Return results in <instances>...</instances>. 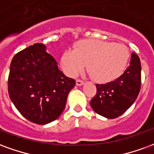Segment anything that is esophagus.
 <instances>
[{
  "label": "esophagus",
  "mask_w": 154,
  "mask_h": 154,
  "mask_svg": "<svg viewBox=\"0 0 154 154\" xmlns=\"http://www.w3.org/2000/svg\"><path fill=\"white\" fill-rule=\"evenodd\" d=\"M76 84H77V86H82V85L84 84V82H83V81L78 79V80L76 81Z\"/></svg>",
  "instance_id": "34e87169"
}]
</instances>
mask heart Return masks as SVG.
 Masks as SVG:
<instances>
[{"instance_id":"obj_1","label":"heart","mask_w":154,"mask_h":154,"mask_svg":"<svg viewBox=\"0 0 154 154\" xmlns=\"http://www.w3.org/2000/svg\"><path fill=\"white\" fill-rule=\"evenodd\" d=\"M129 57V50L123 44L85 39L78 42L74 49L64 51L61 64L71 77L77 76L86 64L87 72L93 80L106 82L122 74Z\"/></svg>"}]
</instances>
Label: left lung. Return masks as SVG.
<instances>
[{"mask_svg": "<svg viewBox=\"0 0 154 154\" xmlns=\"http://www.w3.org/2000/svg\"><path fill=\"white\" fill-rule=\"evenodd\" d=\"M97 94L90 101L93 110L108 119H115L125 112L139 96L141 86V63L132 53L129 67L116 80L97 84Z\"/></svg>", "mask_w": 154, "mask_h": 154, "instance_id": "8db88e82", "label": "left lung"}]
</instances>
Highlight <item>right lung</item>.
Masks as SVG:
<instances>
[{
	"label": "right lung",
	"instance_id": "add662e5",
	"mask_svg": "<svg viewBox=\"0 0 154 154\" xmlns=\"http://www.w3.org/2000/svg\"><path fill=\"white\" fill-rule=\"evenodd\" d=\"M76 82L59 70L57 63L43 44L19 52L10 67L8 92L22 116L38 125H46L63 113L67 95Z\"/></svg>",
	"mask_w": 154,
	"mask_h": 154
}]
</instances>
